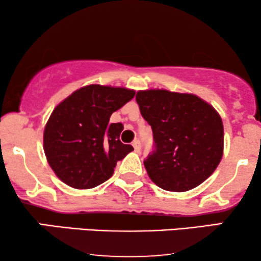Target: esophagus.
Masks as SVG:
<instances>
[{"label": "esophagus", "instance_id": "34e87169", "mask_svg": "<svg viewBox=\"0 0 261 261\" xmlns=\"http://www.w3.org/2000/svg\"><path fill=\"white\" fill-rule=\"evenodd\" d=\"M132 145H133L135 152H140V149H141V142L140 141L134 140L133 144H132Z\"/></svg>", "mask_w": 261, "mask_h": 261}]
</instances>
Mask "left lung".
Here are the masks:
<instances>
[{
    "instance_id": "left-lung-1",
    "label": "left lung",
    "mask_w": 261,
    "mask_h": 261,
    "mask_svg": "<svg viewBox=\"0 0 261 261\" xmlns=\"http://www.w3.org/2000/svg\"><path fill=\"white\" fill-rule=\"evenodd\" d=\"M135 98L154 139V151L144 160L153 183L183 192L212 176L223 154L219 113L198 96L164 89L138 91Z\"/></svg>"
}]
</instances>
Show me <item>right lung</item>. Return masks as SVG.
<instances>
[{
  "mask_svg": "<svg viewBox=\"0 0 261 261\" xmlns=\"http://www.w3.org/2000/svg\"><path fill=\"white\" fill-rule=\"evenodd\" d=\"M134 95L130 89L91 84L56 107L45 126L44 151L60 180L91 189L113 176L116 163L134 148L120 140L123 124L109 119Z\"/></svg>",
  "mask_w": 261,
  "mask_h": 261,
  "instance_id": "right-lung-1",
  "label": "right lung"
}]
</instances>
